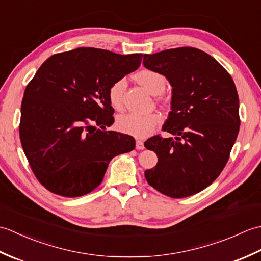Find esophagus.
<instances>
[{"label": "esophagus", "instance_id": "obj_1", "mask_svg": "<svg viewBox=\"0 0 261 261\" xmlns=\"http://www.w3.org/2000/svg\"><path fill=\"white\" fill-rule=\"evenodd\" d=\"M136 147H137L138 150H143V149H145V146H143V142L140 139H137Z\"/></svg>", "mask_w": 261, "mask_h": 261}]
</instances>
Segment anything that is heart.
Segmentation results:
<instances>
[{
	"label": "heart",
	"instance_id": "1",
	"mask_svg": "<svg viewBox=\"0 0 261 261\" xmlns=\"http://www.w3.org/2000/svg\"><path fill=\"white\" fill-rule=\"evenodd\" d=\"M135 79L145 90L153 94V95L162 93L165 90L166 77L157 70L142 69L135 75ZM125 87V81L118 80L109 88V102L113 109H122ZM160 122H162V116L156 112L148 114L127 113L119 116L116 120V127L123 134L138 138H145L151 134Z\"/></svg>",
	"mask_w": 261,
	"mask_h": 261
}]
</instances>
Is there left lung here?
I'll list each match as a JSON object with an SVG mask.
<instances>
[{
    "label": "left lung",
    "mask_w": 261,
    "mask_h": 261,
    "mask_svg": "<svg viewBox=\"0 0 261 261\" xmlns=\"http://www.w3.org/2000/svg\"><path fill=\"white\" fill-rule=\"evenodd\" d=\"M143 66L162 73L173 87L163 125L171 137L154 136L145 142L158 156L145 177L169 197L194 195L218 178L239 134L234 82L212 56L193 47L146 54Z\"/></svg>",
    "instance_id": "8db88e82"
}]
</instances>
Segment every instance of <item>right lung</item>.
<instances>
[{"label": "right lung", "mask_w": 261, "mask_h": 261, "mask_svg": "<svg viewBox=\"0 0 261 261\" xmlns=\"http://www.w3.org/2000/svg\"><path fill=\"white\" fill-rule=\"evenodd\" d=\"M142 54L81 47L49 57L25 87L20 139L38 180L65 197L92 192L109 163L136 147L113 124L109 88L141 64Z\"/></svg>", "instance_id": "1"}]
</instances>
